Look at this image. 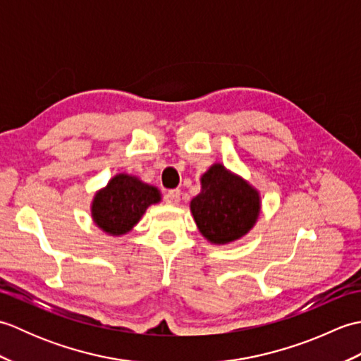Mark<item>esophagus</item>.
Instances as JSON below:
<instances>
[{
    "instance_id": "obj_1",
    "label": "esophagus",
    "mask_w": 361,
    "mask_h": 361,
    "mask_svg": "<svg viewBox=\"0 0 361 361\" xmlns=\"http://www.w3.org/2000/svg\"><path fill=\"white\" fill-rule=\"evenodd\" d=\"M180 189H172V190H167L166 195H164V200L169 204H178L180 203Z\"/></svg>"
}]
</instances>
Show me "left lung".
I'll list each match as a JSON object with an SVG mask.
<instances>
[{
    "label": "left lung",
    "instance_id": "obj_1",
    "mask_svg": "<svg viewBox=\"0 0 361 361\" xmlns=\"http://www.w3.org/2000/svg\"><path fill=\"white\" fill-rule=\"evenodd\" d=\"M259 211L257 190L221 164H214L202 176V192L190 202V212L200 233L217 245L247 234L256 224Z\"/></svg>",
    "mask_w": 361,
    "mask_h": 361
}]
</instances>
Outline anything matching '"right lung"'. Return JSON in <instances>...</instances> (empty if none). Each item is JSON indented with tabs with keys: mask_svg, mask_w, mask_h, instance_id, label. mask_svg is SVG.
<instances>
[{
	"mask_svg": "<svg viewBox=\"0 0 361 361\" xmlns=\"http://www.w3.org/2000/svg\"><path fill=\"white\" fill-rule=\"evenodd\" d=\"M161 200L159 190L137 180L136 176L119 173L105 189L96 194L91 204L94 224L111 235L128 233L150 204Z\"/></svg>",
	"mask_w": 361,
	"mask_h": 361,
	"instance_id": "1",
	"label": "right lung"
}]
</instances>
